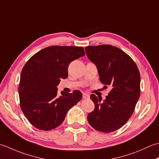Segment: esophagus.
I'll return each instance as SVG.
<instances>
[{
	"mask_svg": "<svg viewBox=\"0 0 159 159\" xmlns=\"http://www.w3.org/2000/svg\"><path fill=\"white\" fill-rule=\"evenodd\" d=\"M89 97L90 96H89V94H87L86 93H83V98L84 99H87V98H89Z\"/></svg>",
	"mask_w": 159,
	"mask_h": 159,
	"instance_id": "esophagus-1",
	"label": "esophagus"
}]
</instances>
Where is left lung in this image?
<instances>
[{
	"instance_id": "obj_1",
	"label": "left lung",
	"mask_w": 159,
	"mask_h": 159,
	"mask_svg": "<svg viewBox=\"0 0 159 159\" xmlns=\"http://www.w3.org/2000/svg\"><path fill=\"white\" fill-rule=\"evenodd\" d=\"M89 59L98 67L99 80L111 90L102 98L92 94L94 111L88 115L89 124L96 130L114 132L126 124L134 112L140 96V73L137 64L120 48L109 44L85 48Z\"/></svg>"
}]
</instances>
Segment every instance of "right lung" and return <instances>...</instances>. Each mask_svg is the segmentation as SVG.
Segmentation results:
<instances>
[{
	"instance_id": "1",
	"label": "right lung",
	"mask_w": 159,
	"mask_h": 159,
	"mask_svg": "<svg viewBox=\"0 0 159 159\" xmlns=\"http://www.w3.org/2000/svg\"><path fill=\"white\" fill-rule=\"evenodd\" d=\"M84 56L82 47L52 46L38 51L25 64L19 98L22 111L32 125L46 131L57 128L69 110L82 99L79 90L58 96L57 86L61 78L67 77L70 62Z\"/></svg>"
}]
</instances>
